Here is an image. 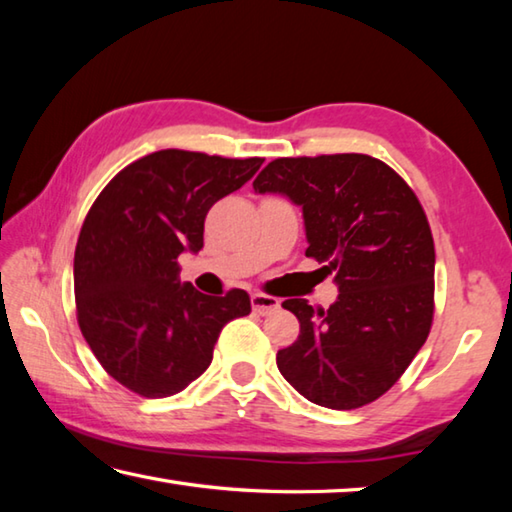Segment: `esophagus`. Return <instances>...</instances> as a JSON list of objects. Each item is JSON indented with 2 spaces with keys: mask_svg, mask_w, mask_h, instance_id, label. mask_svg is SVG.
Here are the masks:
<instances>
[{
  "mask_svg": "<svg viewBox=\"0 0 512 512\" xmlns=\"http://www.w3.org/2000/svg\"><path fill=\"white\" fill-rule=\"evenodd\" d=\"M250 305H253L257 314H271V311L280 307V300L275 296H266V293H253L250 296Z\"/></svg>",
  "mask_w": 512,
  "mask_h": 512,
  "instance_id": "1",
  "label": "esophagus"
}]
</instances>
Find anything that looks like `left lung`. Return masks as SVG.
<instances>
[{"instance_id": "left-lung-1", "label": "left lung", "mask_w": 512, "mask_h": 512, "mask_svg": "<svg viewBox=\"0 0 512 512\" xmlns=\"http://www.w3.org/2000/svg\"><path fill=\"white\" fill-rule=\"evenodd\" d=\"M253 187L302 207L307 257L339 284L327 309L282 302L300 320L296 343L275 357L282 377L327 409L375 402L404 375L433 323L436 250L418 196L363 153L277 158Z\"/></svg>"}]
</instances>
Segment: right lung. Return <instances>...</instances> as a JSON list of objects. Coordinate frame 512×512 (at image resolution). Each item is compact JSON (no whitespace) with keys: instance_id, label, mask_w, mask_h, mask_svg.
Here are the masks:
<instances>
[{"instance_id":"obj_1","label":"right lung","mask_w":512,"mask_h":512,"mask_svg":"<svg viewBox=\"0 0 512 512\" xmlns=\"http://www.w3.org/2000/svg\"><path fill=\"white\" fill-rule=\"evenodd\" d=\"M264 158L164 149L121 169L92 203L74 253L76 318L103 370L140 397H169L212 363L244 289L205 296L180 284L178 257L203 248L210 207L246 185Z\"/></svg>"}]
</instances>
